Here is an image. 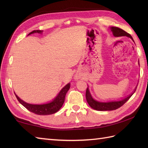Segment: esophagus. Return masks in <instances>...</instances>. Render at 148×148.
I'll return each instance as SVG.
<instances>
[{
  "mask_svg": "<svg viewBox=\"0 0 148 148\" xmlns=\"http://www.w3.org/2000/svg\"><path fill=\"white\" fill-rule=\"evenodd\" d=\"M79 76H77V75H76V76H75V77H74V79H76V80L78 79H79Z\"/></svg>",
  "mask_w": 148,
  "mask_h": 148,
  "instance_id": "34e87169",
  "label": "esophagus"
}]
</instances>
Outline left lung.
Wrapping results in <instances>:
<instances>
[{
    "instance_id": "8db88e82",
    "label": "left lung",
    "mask_w": 148,
    "mask_h": 148,
    "mask_svg": "<svg viewBox=\"0 0 148 148\" xmlns=\"http://www.w3.org/2000/svg\"><path fill=\"white\" fill-rule=\"evenodd\" d=\"M111 32H112L113 36L114 37H121V36H126L128 37H130V38L133 40H134L132 38V37L131 36L130 34L126 32L123 30H122L119 28L118 27H112L110 28ZM137 87L134 89V92L132 93L130 95L126 97L125 98L123 99L120 100H117V101H109V102H100L97 101V100L94 99L91 93L90 92V90L88 88H87L86 92V99L87 100V102L88 103L89 106L91 108H93V109L97 110V111H112V110H116L118 108H120L124 103L126 102L127 100L129 99L132 95L135 93Z\"/></svg>"
}]
</instances>
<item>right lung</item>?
Returning <instances> with one entry per match:
<instances>
[{
  "label": "right lung",
  "instance_id": "1",
  "mask_svg": "<svg viewBox=\"0 0 148 148\" xmlns=\"http://www.w3.org/2000/svg\"><path fill=\"white\" fill-rule=\"evenodd\" d=\"M42 32V30H34L32 32H31L28 36L34 33L41 34ZM70 86L71 83H68L67 84H66L60 91L58 95H56V97L54 98V99L52 101L46 103H43V104H32V103H29L23 101V100H21L20 97H18L17 95H16V93L15 95L16 97L19 102L21 105H23L26 109L29 110V111L38 115H49L54 114V113L58 111L60 109L62 108L65 101L66 93H67L68 90L70 88Z\"/></svg>",
  "mask_w": 148,
  "mask_h": 148
}]
</instances>
